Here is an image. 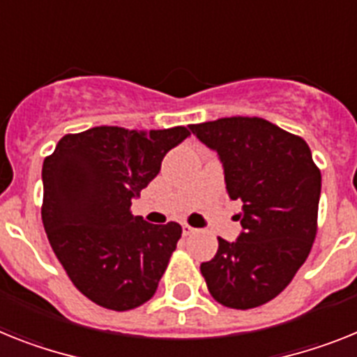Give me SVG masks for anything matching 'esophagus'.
I'll return each instance as SVG.
<instances>
[{
    "instance_id": "34e87169",
    "label": "esophagus",
    "mask_w": 357,
    "mask_h": 357,
    "mask_svg": "<svg viewBox=\"0 0 357 357\" xmlns=\"http://www.w3.org/2000/svg\"><path fill=\"white\" fill-rule=\"evenodd\" d=\"M194 232H196V229H194V227L183 223V236H190V234H194Z\"/></svg>"
}]
</instances>
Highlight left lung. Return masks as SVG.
Listing matches in <instances>:
<instances>
[{"label":"left lung","mask_w":357,"mask_h":357,"mask_svg":"<svg viewBox=\"0 0 357 357\" xmlns=\"http://www.w3.org/2000/svg\"><path fill=\"white\" fill-rule=\"evenodd\" d=\"M190 130L220 154L229 197L241 203L243 232L234 243L218 238L215 256L199 266L208 292L238 310L268 303L310 254L321 172L303 137L263 118L232 116Z\"/></svg>","instance_id":"obj_1"}]
</instances>
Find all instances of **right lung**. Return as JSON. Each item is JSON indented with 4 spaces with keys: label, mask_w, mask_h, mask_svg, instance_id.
Masks as SVG:
<instances>
[{
    "label": "right lung",
    "mask_w": 357,
    "mask_h": 357,
    "mask_svg": "<svg viewBox=\"0 0 357 357\" xmlns=\"http://www.w3.org/2000/svg\"><path fill=\"white\" fill-rule=\"evenodd\" d=\"M187 127L89 128L67 134L43 161L41 220L54 254L83 296L132 310L155 294L181 225H152L130 211Z\"/></svg>",
    "instance_id": "right-lung-1"
}]
</instances>
